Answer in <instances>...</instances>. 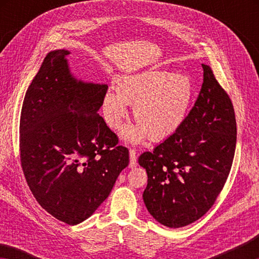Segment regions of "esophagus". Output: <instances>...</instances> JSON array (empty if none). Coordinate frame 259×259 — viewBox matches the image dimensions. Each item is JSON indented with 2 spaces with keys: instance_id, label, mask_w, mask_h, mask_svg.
Instances as JSON below:
<instances>
[{
  "instance_id": "obj_1",
  "label": "esophagus",
  "mask_w": 259,
  "mask_h": 259,
  "mask_svg": "<svg viewBox=\"0 0 259 259\" xmlns=\"http://www.w3.org/2000/svg\"><path fill=\"white\" fill-rule=\"evenodd\" d=\"M129 154H130V163L129 166L130 168H135V166H137V151L135 150V148H130L129 151Z\"/></svg>"
}]
</instances>
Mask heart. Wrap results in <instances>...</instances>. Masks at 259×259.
<instances>
[{
  "instance_id": "heart-1",
  "label": "heart",
  "mask_w": 259,
  "mask_h": 259,
  "mask_svg": "<svg viewBox=\"0 0 259 259\" xmlns=\"http://www.w3.org/2000/svg\"><path fill=\"white\" fill-rule=\"evenodd\" d=\"M193 83L186 75H175L163 69H148L117 78L115 90L104 95L102 109L109 128L119 129L134 105L137 124L124 130V137L139 143L165 139L181 128L190 111Z\"/></svg>"
}]
</instances>
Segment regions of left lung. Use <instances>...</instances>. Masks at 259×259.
<instances>
[{"label": "left lung", "instance_id": "8db88e82", "mask_svg": "<svg viewBox=\"0 0 259 259\" xmlns=\"http://www.w3.org/2000/svg\"><path fill=\"white\" fill-rule=\"evenodd\" d=\"M203 83L181 128L138 162L147 172L146 208L171 229L198 221L212 207L233 163L234 108L212 69L202 64Z\"/></svg>", "mask_w": 259, "mask_h": 259}]
</instances>
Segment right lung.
Wrapping results in <instances>:
<instances>
[{
	"label": "right lung",
	"mask_w": 259,
	"mask_h": 259,
	"mask_svg": "<svg viewBox=\"0 0 259 259\" xmlns=\"http://www.w3.org/2000/svg\"><path fill=\"white\" fill-rule=\"evenodd\" d=\"M67 50L47 55L26 91L20 163L30 192L55 218L76 225L93 214L129 164L128 148L98 114L106 84L78 81Z\"/></svg>",
	"instance_id": "obj_1"
}]
</instances>
